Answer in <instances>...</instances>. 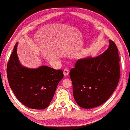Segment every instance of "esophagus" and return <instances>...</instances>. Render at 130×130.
<instances>
[{
    "instance_id": "1",
    "label": "esophagus",
    "mask_w": 130,
    "mask_h": 130,
    "mask_svg": "<svg viewBox=\"0 0 130 130\" xmlns=\"http://www.w3.org/2000/svg\"><path fill=\"white\" fill-rule=\"evenodd\" d=\"M63 75H64L65 76H67L69 75V70L67 69H65L63 70Z\"/></svg>"
}]
</instances>
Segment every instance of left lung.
Instances as JSON below:
<instances>
[{
    "instance_id": "1",
    "label": "left lung",
    "mask_w": 130,
    "mask_h": 130,
    "mask_svg": "<svg viewBox=\"0 0 130 130\" xmlns=\"http://www.w3.org/2000/svg\"><path fill=\"white\" fill-rule=\"evenodd\" d=\"M97 56L77 60L70 71L74 98L79 106L89 109L101 106L111 96L120 79V57L113 41Z\"/></svg>"
}]
</instances>
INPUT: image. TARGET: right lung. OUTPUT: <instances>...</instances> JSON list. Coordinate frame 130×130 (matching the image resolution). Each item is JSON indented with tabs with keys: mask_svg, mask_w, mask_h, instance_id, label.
Masks as SVG:
<instances>
[{
	"mask_svg": "<svg viewBox=\"0 0 130 130\" xmlns=\"http://www.w3.org/2000/svg\"><path fill=\"white\" fill-rule=\"evenodd\" d=\"M17 42L7 68L9 86L19 102L29 108L47 107L63 77L62 70L43 65L36 69L24 67L19 61Z\"/></svg>",
	"mask_w": 130,
	"mask_h": 130,
	"instance_id": "1",
	"label": "right lung"
}]
</instances>
